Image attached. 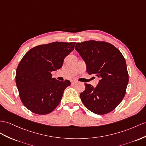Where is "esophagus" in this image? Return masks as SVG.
Listing matches in <instances>:
<instances>
[{
	"instance_id": "1",
	"label": "esophagus",
	"mask_w": 146,
	"mask_h": 146,
	"mask_svg": "<svg viewBox=\"0 0 146 146\" xmlns=\"http://www.w3.org/2000/svg\"><path fill=\"white\" fill-rule=\"evenodd\" d=\"M78 83L77 81H75V80H72L71 81V83H72V84H75Z\"/></svg>"
}]
</instances>
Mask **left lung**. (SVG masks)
Here are the masks:
<instances>
[{
    "label": "left lung",
    "instance_id": "1",
    "mask_svg": "<svg viewBox=\"0 0 146 146\" xmlns=\"http://www.w3.org/2000/svg\"><path fill=\"white\" fill-rule=\"evenodd\" d=\"M75 49L85 62L88 74L100 78L96 88L85 84L80 94L82 102L96 114L109 113L125 96L129 78L124 57L117 47L104 41L78 42Z\"/></svg>",
    "mask_w": 146,
    "mask_h": 146
}]
</instances>
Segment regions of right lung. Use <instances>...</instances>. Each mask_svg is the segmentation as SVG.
<instances>
[{
	"instance_id": "add662e5",
	"label": "right lung",
	"mask_w": 146,
	"mask_h": 146,
	"mask_svg": "<svg viewBox=\"0 0 146 146\" xmlns=\"http://www.w3.org/2000/svg\"><path fill=\"white\" fill-rule=\"evenodd\" d=\"M76 42H54L32 48L22 58L16 71L20 98L28 110L39 115L53 111L61 101L70 81L52 78L51 72L60 69Z\"/></svg>"
}]
</instances>
